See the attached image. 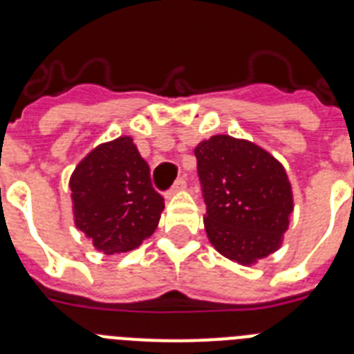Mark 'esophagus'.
Here are the masks:
<instances>
[{"mask_svg": "<svg viewBox=\"0 0 354 354\" xmlns=\"http://www.w3.org/2000/svg\"><path fill=\"white\" fill-rule=\"evenodd\" d=\"M183 189H186V179H184V177H179V179L175 180L174 186H171V189H168L167 192V196L170 198V196H174L175 193L183 192Z\"/></svg>", "mask_w": 354, "mask_h": 354, "instance_id": "1", "label": "esophagus"}]
</instances>
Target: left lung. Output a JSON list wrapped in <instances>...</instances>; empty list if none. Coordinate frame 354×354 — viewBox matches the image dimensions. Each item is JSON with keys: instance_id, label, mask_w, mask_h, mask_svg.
<instances>
[{"instance_id": "left-lung-1", "label": "left lung", "mask_w": 354, "mask_h": 354, "mask_svg": "<svg viewBox=\"0 0 354 354\" xmlns=\"http://www.w3.org/2000/svg\"><path fill=\"white\" fill-rule=\"evenodd\" d=\"M211 245L243 266L282 245L292 212V189L283 167L246 140L216 134L195 149Z\"/></svg>"}]
</instances>
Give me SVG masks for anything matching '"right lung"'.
I'll list each match as a JSON object with an SVG mask.
<instances>
[{
  "instance_id": "right-lung-1",
  "label": "right lung",
  "mask_w": 354,
  "mask_h": 354,
  "mask_svg": "<svg viewBox=\"0 0 354 354\" xmlns=\"http://www.w3.org/2000/svg\"><path fill=\"white\" fill-rule=\"evenodd\" d=\"M74 223L99 252L138 248L154 234L165 200L129 136L95 147L71 175Z\"/></svg>"
}]
</instances>
